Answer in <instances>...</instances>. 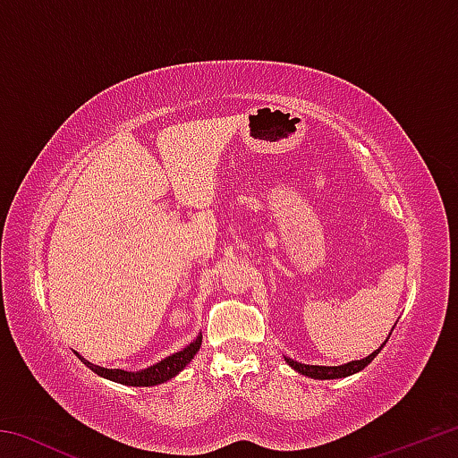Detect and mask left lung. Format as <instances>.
I'll use <instances>...</instances> for the list:
<instances>
[{
    "mask_svg": "<svg viewBox=\"0 0 458 458\" xmlns=\"http://www.w3.org/2000/svg\"><path fill=\"white\" fill-rule=\"evenodd\" d=\"M384 347V345H382ZM379 347V350H382ZM374 352L371 355H368L366 360H358V361H350V363H344V366H305V363H299V361H293L291 358H284L286 363H289L291 368H294L299 371V374L309 376V377H315V379H335V377H345V376H352L355 371H360L368 366V363L376 358L379 353Z\"/></svg>",
    "mask_w": 458,
    "mask_h": 458,
    "instance_id": "8db88e82",
    "label": "left lung"
}]
</instances>
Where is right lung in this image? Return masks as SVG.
Wrapping results in <instances>:
<instances>
[{"mask_svg": "<svg viewBox=\"0 0 458 458\" xmlns=\"http://www.w3.org/2000/svg\"><path fill=\"white\" fill-rule=\"evenodd\" d=\"M199 345H201V335H198V339L185 347V350L169 355V358H165L164 361L155 363V366L141 369V371L106 369V368L95 366V363H90L87 360H82L81 355L79 358L84 361V366H89L92 371H95V374L113 379V382H119L125 386H155V384H164V382H167V379H172L174 376L180 374V371L193 360V355L198 353Z\"/></svg>", "mask_w": 458, "mask_h": 458, "instance_id": "1", "label": "right lung"}]
</instances>
